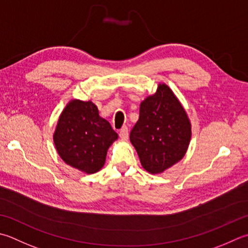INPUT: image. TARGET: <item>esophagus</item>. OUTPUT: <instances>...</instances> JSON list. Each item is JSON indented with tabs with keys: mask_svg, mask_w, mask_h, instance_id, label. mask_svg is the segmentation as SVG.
Segmentation results:
<instances>
[{
	"mask_svg": "<svg viewBox=\"0 0 248 248\" xmlns=\"http://www.w3.org/2000/svg\"><path fill=\"white\" fill-rule=\"evenodd\" d=\"M119 137L121 140H128V137H129V131H128V128L127 127H123L120 129L119 131Z\"/></svg>",
	"mask_w": 248,
	"mask_h": 248,
	"instance_id": "esophagus-1",
	"label": "esophagus"
}]
</instances>
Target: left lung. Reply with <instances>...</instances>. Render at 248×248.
I'll use <instances>...</instances> for the list:
<instances>
[{
	"label": "left lung",
	"mask_w": 248,
	"mask_h": 248,
	"mask_svg": "<svg viewBox=\"0 0 248 248\" xmlns=\"http://www.w3.org/2000/svg\"><path fill=\"white\" fill-rule=\"evenodd\" d=\"M191 139V124L185 108L166 84L140 102V117L130 140L142 167L160 174L185 156Z\"/></svg>",
	"instance_id": "1"
}]
</instances>
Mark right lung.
<instances>
[{
	"instance_id": "1",
	"label": "right lung",
	"mask_w": 248,
	"mask_h": 248,
	"mask_svg": "<svg viewBox=\"0 0 248 248\" xmlns=\"http://www.w3.org/2000/svg\"><path fill=\"white\" fill-rule=\"evenodd\" d=\"M118 139L91 101L71 100L58 119L53 143L66 164L93 174L103 168L109 146Z\"/></svg>"
}]
</instances>
